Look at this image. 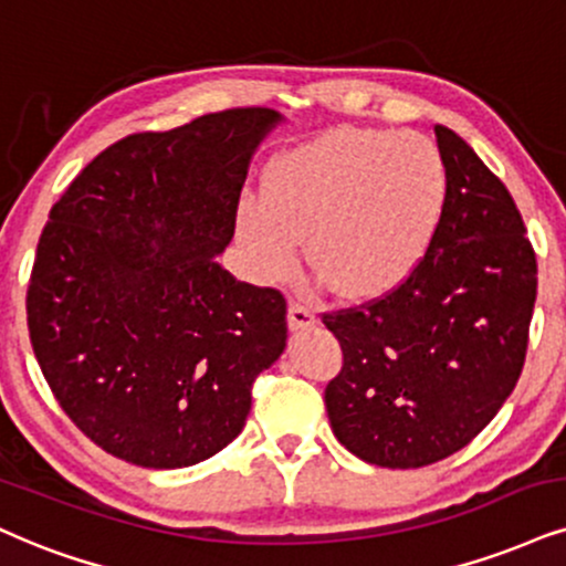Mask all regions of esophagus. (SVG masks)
Here are the masks:
<instances>
[{
    "label": "esophagus",
    "mask_w": 566,
    "mask_h": 566,
    "mask_svg": "<svg viewBox=\"0 0 566 566\" xmlns=\"http://www.w3.org/2000/svg\"><path fill=\"white\" fill-rule=\"evenodd\" d=\"M317 317L310 306L302 302H291L289 304V327L291 331H306V327H315Z\"/></svg>",
    "instance_id": "esophagus-1"
}]
</instances>
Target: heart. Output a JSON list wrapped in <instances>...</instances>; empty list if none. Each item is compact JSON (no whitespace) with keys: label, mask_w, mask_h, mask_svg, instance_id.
<instances>
[{"label":"heart","mask_w":566,"mask_h":566,"mask_svg":"<svg viewBox=\"0 0 566 566\" xmlns=\"http://www.w3.org/2000/svg\"><path fill=\"white\" fill-rule=\"evenodd\" d=\"M449 172L438 146L390 128H336L277 157L262 197L239 207L235 233L262 281L306 262L346 298L407 285L441 233Z\"/></svg>","instance_id":"b5f03b06"}]
</instances>
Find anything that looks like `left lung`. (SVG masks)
Returning <instances> with one entry per match:
<instances>
[{
	"instance_id": "obj_1",
	"label": "left lung",
	"mask_w": 566,
	"mask_h": 566,
	"mask_svg": "<svg viewBox=\"0 0 566 566\" xmlns=\"http://www.w3.org/2000/svg\"><path fill=\"white\" fill-rule=\"evenodd\" d=\"M449 205L407 285L323 323L344 367L327 382L331 428L388 470L464 449L517 386L538 294V262L512 193L470 144L436 125Z\"/></svg>"
}]
</instances>
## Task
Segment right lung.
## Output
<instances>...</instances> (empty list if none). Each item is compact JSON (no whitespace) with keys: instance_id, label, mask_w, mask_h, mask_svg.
Listing matches in <instances>:
<instances>
[{"instance_id":"right-lung-1","label":"right lung","mask_w":566,"mask_h":566,"mask_svg":"<svg viewBox=\"0 0 566 566\" xmlns=\"http://www.w3.org/2000/svg\"><path fill=\"white\" fill-rule=\"evenodd\" d=\"M281 120L235 107L94 157L41 230L33 354L62 411L117 459L176 470L239 436L285 348V296L214 260L235 233L251 151Z\"/></svg>"}]
</instances>
